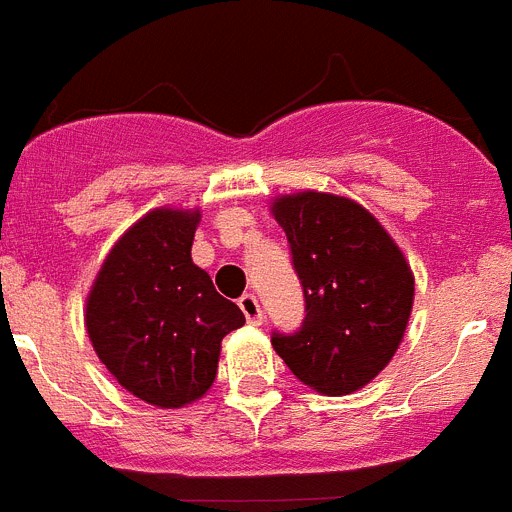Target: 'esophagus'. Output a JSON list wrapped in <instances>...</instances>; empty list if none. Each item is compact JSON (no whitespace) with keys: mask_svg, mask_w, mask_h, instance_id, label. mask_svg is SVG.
Wrapping results in <instances>:
<instances>
[{"mask_svg":"<svg viewBox=\"0 0 512 512\" xmlns=\"http://www.w3.org/2000/svg\"><path fill=\"white\" fill-rule=\"evenodd\" d=\"M238 305H241V310H243V315H246L248 323L251 325L264 323V310H261V305H259V297L243 295L241 300H238Z\"/></svg>","mask_w":512,"mask_h":512,"instance_id":"34e87169","label":"esophagus"}]
</instances>
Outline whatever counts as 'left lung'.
Returning <instances> with one entry per match:
<instances>
[{"mask_svg": "<svg viewBox=\"0 0 512 512\" xmlns=\"http://www.w3.org/2000/svg\"><path fill=\"white\" fill-rule=\"evenodd\" d=\"M271 210L305 295L302 325L274 330L271 346L312 390L351 395L400 346L415 289L408 261L374 215L346 197L300 192Z\"/></svg>", "mask_w": 512, "mask_h": 512, "instance_id": "left-lung-1", "label": "left lung"}]
</instances>
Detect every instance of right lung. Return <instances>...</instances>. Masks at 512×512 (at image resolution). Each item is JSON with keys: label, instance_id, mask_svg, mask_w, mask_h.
Instances as JSON below:
<instances>
[{"label": "right lung", "instance_id": "add662e5", "mask_svg": "<svg viewBox=\"0 0 512 512\" xmlns=\"http://www.w3.org/2000/svg\"><path fill=\"white\" fill-rule=\"evenodd\" d=\"M200 212L153 210L112 248L87 302L92 346L112 377L158 408H182L215 382L220 341L246 323L192 264Z\"/></svg>", "mask_w": 512, "mask_h": 512}]
</instances>
